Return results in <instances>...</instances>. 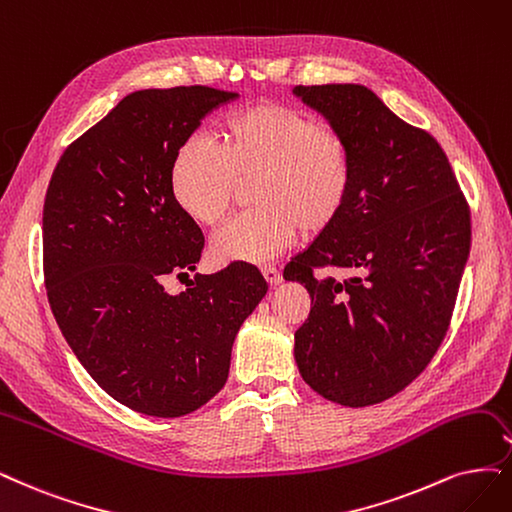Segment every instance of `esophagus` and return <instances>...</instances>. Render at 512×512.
Returning a JSON list of instances; mask_svg holds the SVG:
<instances>
[{"label":"esophagus","instance_id":"obj_1","mask_svg":"<svg viewBox=\"0 0 512 512\" xmlns=\"http://www.w3.org/2000/svg\"><path fill=\"white\" fill-rule=\"evenodd\" d=\"M261 274H263V278L268 280L270 287H276V285H280V282H282L280 272H278L276 268H272V266H263V268H261Z\"/></svg>","mask_w":512,"mask_h":512}]
</instances>
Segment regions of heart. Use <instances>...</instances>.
<instances>
[{"label":"heart","instance_id":"b5f03b06","mask_svg":"<svg viewBox=\"0 0 512 512\" xmlns=\"http://www.w3.org/2000/svg\"><path fill=\"white\" fill-rule=\"evenodd\" d=\"M257 181V211L236 217L211 242L219 263H266L295 242L339 219L354 187L348 141L316 116L259 101L225 116L217 143L185 139L170 162V196L202 225H217L240 183Z\"/></svg>","mask_w":512,"mask_h":512}]
</instances>
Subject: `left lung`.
<instances>
[{"mask_svg":"<svg viewBox=\"0 0 512 512\" xmlns=\"http://www.w3.org/2000/svg\"><path fill=\"white\" fill-rule=\"evenodd\" d=\"M354 158L339 219L291 259L312 310L295 331L304 382L346 407L382 403L418 377L447 333L470 251V211L441 145L361 84L295 86ZM342 267V283L316 279Z\"/></svg>","mask_w":512,"mask_h":512,"instance_id":"left-lung-1","label":"left lung"}]
</instances>
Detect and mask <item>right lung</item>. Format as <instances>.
Returning a JSON list of instances; mask_svg holds the SVG:
<instances>
[{"label": "right lung", "mask_w": 512, "mask_h": 512, "mask_svg": "<svg viewBox=\"0 0 512 512\" xmlns=\"http://www.w3.org/2000/svg\"><path fill=\"white\" fill-rule=\"evenodd\" d=\"M236 92L137 90L75 139L44 200V278L56 325L111 399L156 418L192 413L223 388L244 318L268 291L251 263L196 274L204 236L170 196V162Z\"/></svg>", "instance_id": "1"}]
</instances>
